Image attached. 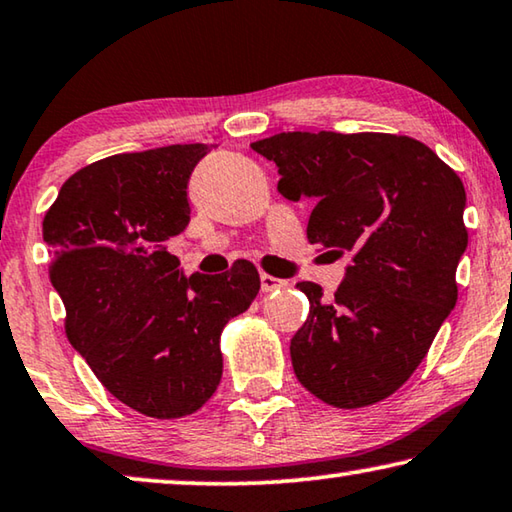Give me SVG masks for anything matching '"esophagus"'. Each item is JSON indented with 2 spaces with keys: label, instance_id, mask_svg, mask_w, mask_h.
<instances>
[{
  "label": "esophagus",
  "instance_id": "esophagus-1",
  "mask_svg": "<svg viewBox=\"0 0 512 512\" xmlns=\"http://www.w3.org/2000/svg\"><path fill=\"white\" fill-rule=\"evenodd\" d=\"M259 280H262V291H275V289H285L287 287V280L273 278V275H269V273L259 275Z\"/></svg>",
  "mask_w": 512,
  "mask_h": 512
}]
</instances>
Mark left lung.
<instances>
[{
	"label": "left lung",
	"mask_w": 512,
	"mask_h": 512,
	"mask_svg": "<svg viewBox=\"0 0 512 512\" xmlns=\"http://www.w3.org/2000/svg\"><path fill=\"white\" fill-rule=\"evenodd\" d=\"M250 148L278 166L282 196L314 202L310 243L351 253L332 300L314 282L296 285L310 298L289 346L296 378L335 408L387 399L456 307L465 186L410 136L282 132Z\"/></svg>",
	"instance_id": "left-lung-1"
}]
</instances>
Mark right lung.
Here are the masks:
<instances>
[{
    "label": "right lung",
    "mask_w": 512,
    "mask_h": 512,
    "mask_svg": "<svg viewBox=\"0 0 512 512\" xmlns=\"http://www.w3.org/2000/svg\"><path fill=\"white\" fill-rule=\"evenodd\" d=\"M209 150L166 145L95 161L61 186L43 221L70 344L118 401L154 419L212 399L221 332L259 291L248 259L186 278L166 248L191 221L189 177Z\"/></svg>",
    "instance_id": "add662e5"
}]
</instances>
